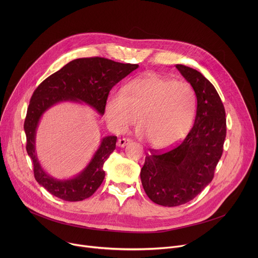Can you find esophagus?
Wrapping results in <instances>:
<instances>
[{"label":"esophagus","mask_w":258,"mask_h":258,"mask_svg":"<svg viewBox=\"0 0 258 258\" xmlns=\"http://www.w3.org/2000/svg\"><path fill=\"white\" fill-rule=\"evenodd\" d=\"M131 143H132V140L122 138V139H119V140L117 141V146H118V147H121V148H123V147L127 146V145L131 144Z\"/></svg>","instance_id":"34e87169"}]
</instances>
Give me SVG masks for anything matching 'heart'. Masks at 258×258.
Returning a JSON list of instances; mask_svg holds the SVG:
<instances>
[{
  "label": "heart",
  "mask_w": 258,
  "mask_h": 258,
  "mask_svg": "<svg viewBox=\"0 0 258 258\" xmlns=\"http://www.w3.org/2000/svg\"><path fill=\"white\" fill-rule=\"evenodd\" d=\"M195 96L185 82L155 75L136 79L123 91H114L106 102V119L121 133L140 116V136L156 149L172 146L185 136L194 118Z\"/></svg>",
  "instance_id": "b5f03b06"
}]
</instances>
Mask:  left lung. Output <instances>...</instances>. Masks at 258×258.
Masks as SVG:
<instances>
[{"label":"left lung","instance_id":"8db88e82","mask_svg":"<svg viewBox=\"0 0 258 258\" xmlns=\"http://www.w3.org/2000/svg\"><path fill=\"white\" fill-rule=\"evenodd\" d=\"M175 67L196 95L195 122L174 148L146 156L141 169L147 196L167 207L191 201L209 185L227 134L225 107L213 85L196 69L181 64Z\"/></svg>","mask_w":258,"mask_h":258}]
</instances>
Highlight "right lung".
<instances>
[{
    "label": "right lung",
    "mask_w": 258,
    "mask_h": 258,
    "mask_svg": "<svg viewBox=\"0 0 258 258\" xmlns=\"http://www.w3.org/2000/svg\"><path fill=\"white\" fill-rule=\"evenodd\" d=\"M138 67V64H124L100 57L76 59L47 78L33 92L24 121L26 151L32 160L36 181L52 195L70 202L91 197L105 177L103 166L115 150L117 137H104L80 173L71 178H56L42 167L35 150L36 128L42 116L62 102L84 103L103 115L109 92Z\"/></svg>",
    "instance_id": "1"
}]
</instances>
